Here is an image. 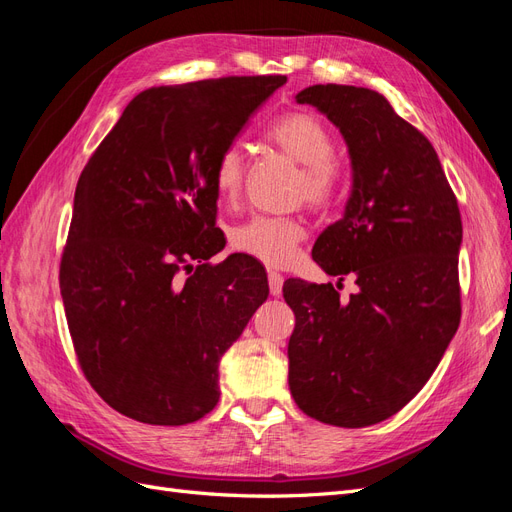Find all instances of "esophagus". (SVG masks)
Instances as JSON below:
<instances>
[{
  "label": "esophagus",
  "mask_w": 512,
  "mask_h": 512,
  "mask_svg": "<svg viewBox=\"0 0 512 512\" xmlns=\"http://www.w3.org/2000/svg\"><path fill=\"white\" fill-rule=\"evenodd\" d=\"M282 286H284V277L277 271H269V290L273 297H280Z\"/></svg>",
  "instance_id": "esophagus-1"
}]
</instances>
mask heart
Instances as JSON below:
<instances>
[{
    "label": "heart",
    "mask_w": 512,
    "mask_h": 512,
    "mask_svg": "<svg viewBox=\"0 0 512 512\" xmlns=\"http://www.w3.org/2000/svg\"><path fill=\"white\" fill-rule=\"evenodd\" d=\"M269 141L290 160L303 166L301 196L309 205H329L339 190V166L333 162L335 141L324 123L312 113H286L267 128ZM245 162L237 145L220 151L213 164V185L220 200L235 203L243 188ZM305 228L292 218L254 215L232 230V247L269 267H284L297 254Z\"/></svg>",
    "instance_id": "obj_1"
}]
</instances>
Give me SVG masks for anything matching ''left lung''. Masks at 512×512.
Here are the masks:
<instances>
[{
	"instance_id": "obj_1",
	"label": "left lung",
	"mask_w": 512,
	"mask_h": 512,
	"mask_svg": "<svg viewBox=\"0 0 512 512\" xmlns=\"http://www.w3.org/2000/svg\"><path fill=\"white\" fill-rule=\"evenodd\" d=\"M342 132L352 166L344 218L322 230L312 258L356 277L342 301L333 284L288 280L294 312L288 384L320 423L367 427L423 389L461 318V215L436 149L378 91L312 85L297 94Z\"/></svg>"
}]
</instances>
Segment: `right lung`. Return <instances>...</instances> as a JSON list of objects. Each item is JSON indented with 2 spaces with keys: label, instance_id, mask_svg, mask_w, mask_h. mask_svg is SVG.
Segmentation results:
<instances>
[{
  "label": "right lung",
  "instance_id": "right-lung-1",
  "mask_svg": "<svg viewBox=\"0 0 512 512\" xmlns=\"http://www.w3.org/2000/svg\"><path fill=\"white\" fill-rule=\"evenodd\" d=\"M286 76H226L138 94L76 183L59 267L85 378L117 412L188 425L220 399L218 365L269 284L224 250L213 164ZM203 266L193 267V260Z\"/></svg>",
  "mask_w": 512,
  "mask_h": 512
}]
</instances>
